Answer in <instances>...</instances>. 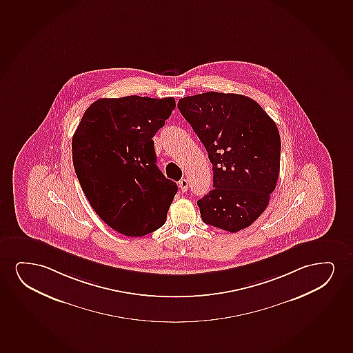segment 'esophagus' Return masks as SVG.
<instances>
[{
  "label": "esophagus",
  "instance_id": "obj_1",
  "mask_svg": "<svg viewBox=\"0 0 353 353\" xmlns=\"http://www.w3.org/2000/svg\"><path fill=\"white\" fill-rule=\"evenodd\" d=\"M179 189H181V192H185L188 190V181L187 179H181L179 182Z\"/></svg>",
  "mask_w": 353,
  "mask_h": 353
}]
</instances>
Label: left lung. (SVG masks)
<instances>
[{"instance_id":"left-lung-1","label":"left lung","mask_w":353,"mask_h":353,"mask_svg":"<svg viewBox=\"0 0 353 353\" xmlns=\"http://www.w3.org/2000/svg\"><path fill=\"white\" fill-rule=\"evenodd\" d=\"M179 110L213 165V189L197 201L206 224L237 232L263 213L276 187L280 135L256 101L236 93L184 97Z\"/></svg>"}]
</instances>
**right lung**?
I'll list each match as a JSON object with an SVG mask.
<instances>
[{
    "mask_svg": "<svg viewBox=\"0 0 353 353\" xmlns=\"http://www.w3.org/2000/svg\"><path fill=\"white\" fill-rule=\"evenodd\" d=\"M176 106L172 97L101 98L72 140L79 183L111 229L141 237L161 228L179 190L157 166L152 138Z\"/></svg>",
    "mask_w": 353,
    "mask_h": 353,
    "instance_id": "obj_1",
    "label": "right lung"
}]
</instances>
